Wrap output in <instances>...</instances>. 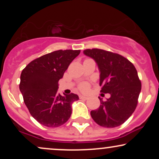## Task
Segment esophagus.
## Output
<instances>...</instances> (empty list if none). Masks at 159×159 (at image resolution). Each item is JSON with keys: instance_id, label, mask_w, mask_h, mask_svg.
I'll return each mask as SVG.
<instances>
[{"instance_id": "1", "label": "esophagus", "mask_w": 159, "mask_h": 159, "mask_svg": "<svg viewBox=\"0 0 159 159\" xmlns=\"http://www.w3.org/2000/svg\"><path fill=\"white\" fill-rule=\"evenodd\" d=\"M79 98H81V99H85V100H87V98H88V97H87V96H82V95H80Z\"/></svg>"}]
</instances>
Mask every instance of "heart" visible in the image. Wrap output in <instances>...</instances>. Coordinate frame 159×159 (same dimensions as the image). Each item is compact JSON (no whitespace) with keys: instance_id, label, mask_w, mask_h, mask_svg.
I'll list each match as a JSON object with an SVG mask.
<instances>
[{"instance_id":"1","label":"heart","mask_w":159,"mask_h":159,"mask_svg":"<svg viewBox=\"0 0 159 159\" xmlns=\"http://www.w3.org/2000/svg\"><path fill=\"white\" fill-rule=\"evenodd\" d=\"M79 89L83 92H87L89 89V84L87 83H81L79 85Z\"/></svg>"}]
</instances>
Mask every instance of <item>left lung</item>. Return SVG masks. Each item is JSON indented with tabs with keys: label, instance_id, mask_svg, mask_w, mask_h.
Here are the masks:
<instances>
[{
	"label": "left lung",
	"instance_id": "8db88e82",
	"mask_svg": "<svg viewBox=\"0 0 159 159\" xmlns=\"http://www.w3.org/2000/svg\"><path fill=\"white\" fill-rule=\"evenodd\" d=\"M84 53L97 63L102 93H110L105 102L99 97V107L90 115L98 125L114 128L125 123L135 110L141 82L135 67L119 54L103 49H86Z\"/></svg>",
	"mask_w": 159,
	"mask_h": 159
}]
</instances>
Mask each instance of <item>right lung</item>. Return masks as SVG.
Returning a JSON list of instances; mask_svg holds the SVG:
<instances>
[{"instance_id": "right-lung-1", "label": "right lung", "mask_w": 159, "mask_h": 159, "mask_svg": "<svg viewBox=\"0 0 159 159\" xmlns=\"http://www.w3.org/2000/svg\"><path fill=\"white\" fill-rule=\"evenodd\" d=\"M80 50H58L39 57L28 63L21 74L19 89L29 112L38 123L58 127L66 123L72 104L78 95L57 93L58 81Z\"/></svg>"}]
</instances>
